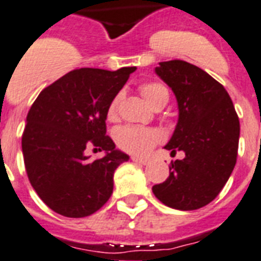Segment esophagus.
<instances>
[{"instance_id": "1", "label": "esophagus", "mask_w": 261, "mask_h": 261, "mask_svg": "<svg viewBox=\"0 0 261 261\" xmlns=\"http://www.w3.org/2000/svg\"><path fill=\"white\" fill-rule=\"evenodd\" d=\"M132 160L135 162V163L144 164V166L148 163V159H145V158H139V156H132Z\"/></svg>"}]
</instances>
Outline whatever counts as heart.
<instances>
[{
    "mask_svg": "<svg viewBox=\"0 0 261 261\" xmlns=\"http://www.w3.org/2000/svg\"><path fill=\"white\" fill-rule=\"evenodd\" d=\"M140 93L147 101L148 105L152 108L159 103L162 99L168 98V91L163 85L158 82L143 83L140 86ZM118 98H114L108 108V118L113 120L117 113ZM163 136L159 130L151 128H141V126H124L116 132V141L124 151L144 155L155 147L156 144L162 141Z\"/></svg>",
    "mask_w": 261,
    "mask_h": 261,
    "instance_id": "b5f03b06",
    "label": "heart"
}]
</instances>
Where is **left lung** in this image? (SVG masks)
Instances as JSON below:
<instances>
[{"label":"left lung","instance_id":"1","mask_svg":"<svg viewBox=\"0 0 261 261\" xmlns=\"http://www.w3.org/2000/svg\"><path fill=\"white\" fill-rule=\"evenodd\" d=\"M155 72L174 91L179 117L164 148L185 159L152 191L164 205L197 210L213 201L236 166L240 121L228 91L202 68L185 60L160 62Z\"/></svg>","mask_w":261,"mask_h":261}]
</instances>
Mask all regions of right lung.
I'll list each match as a JSON object with an SVG mask.
<instances>
[{
    "instance_id": "right-lung-1",
    "label": "right lung",
    "mask_w": 261,
    "mask_h": 261,
    "mask_svg": "<svg viewBox=\"0 0 261 261\" xmlns=\"http://www.w3.org/2000/svg\"><path fill=\"white\" fill-rule=\"evenodd\" d=\"M135 70H74L45 87L31 106L21 140L25 170L37 195L55 213L90 216L113 193L114 171L129 156L106 136L105 121L110 102ZM89 147L107 155L90 161Z\"/></svg>"
}]
</instances>
